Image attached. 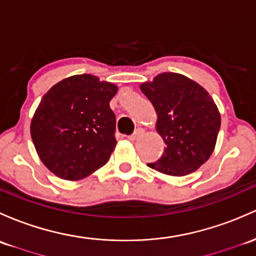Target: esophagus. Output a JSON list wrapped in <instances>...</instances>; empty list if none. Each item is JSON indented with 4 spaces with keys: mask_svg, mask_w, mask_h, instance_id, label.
<instances>
[{
    "mask_svg": "<svg viewBox=\"0 0 256 256\" xmlns=\"http://www.w3.org/2000/svg\"><path fill=\"white\" fill-rule=\"evenodd\" d=\"M142 133H144V130H142V128L136 129V133H134V134H132V136H128V139L130 140V142H134V140H136V139H138L139 136H142Z\"/></svg>",
    "mask_w": 256,
    "mask_h": 256,
    "instance_id": "obj_1",
    "label": "esophagus"
}]
</instances>
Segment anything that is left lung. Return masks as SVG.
Instances as JSON below:
<instances>
[{
    "label": "left lung",
    "mask_w": 256,
    "mask_h": 256,
    "mask_svg": "<svg viewBox=\"0 0 256 256\" xmlns=\"http://www.w3.org/2000/svg\"><path fill=\"white\" fill-rule=\"evenodd\" d=\"M140 90L155 108L156 130L166 144L161 158L148 166L174 177L196 171L215 150L221 127L214 98L196 82L172 72L158 74Z\"/></svg>",
    "instance_id": "left-lung-1"
}]
</instances>
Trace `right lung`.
<instances>
[{
  "label": "right lung",
  "mask_w": 256,
  "mask_h": 256,
  "mask_svg": "<svg viewBox=\"0 0 256 256\" xmlns=\"http://www.w3.org/2000/svg\"><path fill=\"white\" fill-rule=\"evenodd\" d=\"M117 85L92 74L54 84L41 98L30 123L40 160L57 177L79 180L107 164L116 148V116L110 101Z\"/></svg>",
  "instance_id": "add662e5"
}]
</instances>
